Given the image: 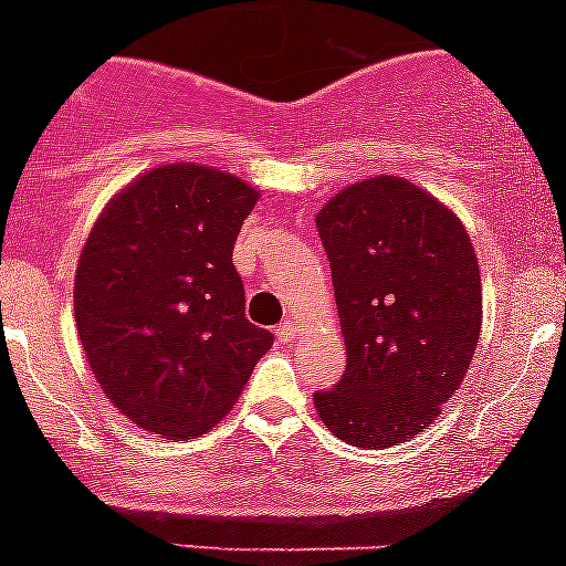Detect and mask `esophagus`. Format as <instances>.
I'll return each mask as SVG.
<instances>
[{
	"instance_id": "obj_1",
	"label": "esophagus",
	"mask_w": 566,
	"mask_h": 566,
	"mask_svg": "<svg viewBox=\"0 0 566 566\" xmlns=\"http://www.w3.org/2000/svg\"><path fill=\"white\" fill-rule=\"evenodd\" d=\"M276 336L279 342L295 339V336H298V323H295V319H284V323L276 325Z\"/></svg>"
}]
</instances>
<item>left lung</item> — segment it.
Wrapping results in <instances>:
<instances>
[{
  "instance_id": "left-lung-1",
  "label": "left lung",
  "mask_w": 566,
  "mask_h": 566,
  "mask_svg": "<svg viewBox=\"0 0 566 566\" xmlns=\"http://www.w3.org/2000/svg\"><path fill=\"white\" fill-rule=\"evenodd\" d=\"M347 367L319 421L361 449L421 436L460 389L482 334V276L452 208L397 175L342 188L317 213Z\"/></svg>"
}]
</instances>
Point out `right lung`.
Segmentation results:
<instances>
[{"label":"right lung","mask_w":566,"mask_h":566,"mask_svg":"<svg viewBox=\"0 0 566 566\" xmlns=\"http://www.w3.org/2000/svg\"><path fill=\"white\" fill-rule=\"evenodd\" d=\"M256 199L230 172L164 164L119 188L84 241L78 339L108 402L142 430L205 436L271 350V331L247 319L232 265Z\"/></svg>","instance_id":"right-lung-1"}]
</instances>
